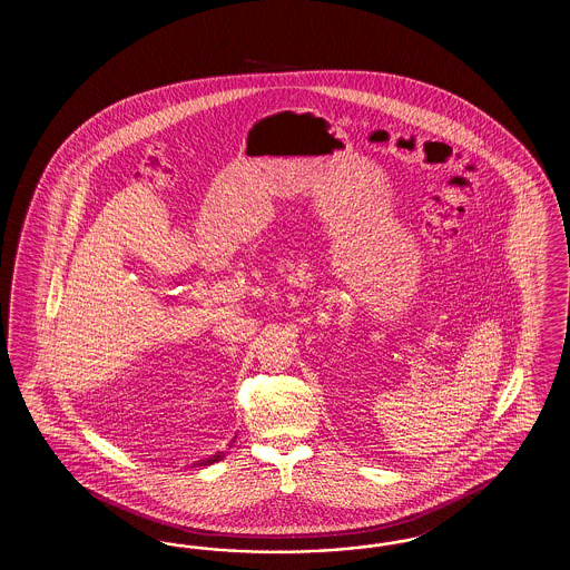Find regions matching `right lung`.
I'll list each match as a JSON object with an SVG mask.
<instances>
[{
    "label": "right lung",
    "instance_id": "1",
    "mask_svg": "<svg viewBox=\"0 0 570 570\" xmlns=\"http://www.w3.org/2000/svg\"><path fill=\"white\" fill-rule=\"evenodd\" d=\"M224 460V453H216V455H212V458H205V460H198L196 463H191V465H212V463H216V461Z\"/></svg>",
    "mask_w": 570,
    "mask_h": 570
}]
</instances>
